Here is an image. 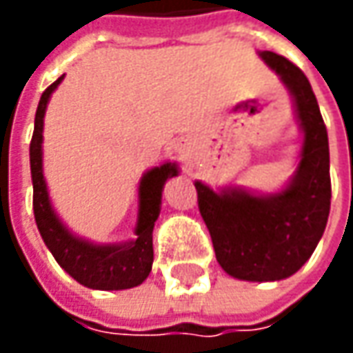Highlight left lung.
Here are the masks:
<instances>
[{
  "label": "left lung",
  "instance_id": "8db88e82",
  "mask_svg": "<svg viewBox=\"0 0 353 353\" xmlns=\"http://www.w3.org/2000/svg\"><path fill=\"white\" fill-rule=\"evenodd\" d=\"M291 92L303 149L296 172L285 190L255 196L241 188L214 192L194 183L198 208L208 228L216 259L241 281H281L310 259L330 214L328 133L305 72L277 52H259Z\"/></svg>",
  "mask_w": 353,
  "mask_h": 353
}]
</instances>
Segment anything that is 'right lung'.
Instances as JSON below:
<instances>
[{"instance_id":"add662e5","label":"right lung","mask_w":353,"mask_h":353,"mask_svg":"<svg viewBox=\"0 0 353 353\" xmlns=\"http://www.w3.org/2000/svg\"><path fill=\"white\" fill-rule=\"evenodd\" d=\"M64 74L48 86L34 114V131L29 155H31V176H33V212L37 228L47 248L54 255L57 263L76 279L80 285L100 291H121L141 285L151 273L153 265V228H155L163 186L167 179L176 176L179 169L174 163L147 170L139 184V216L135 228V239L125 243L96 245L86 239L70 234L52 210L48 200L47 183L43 176V117L48 98L62 82Z\"/></svg>"}]
</instances>
